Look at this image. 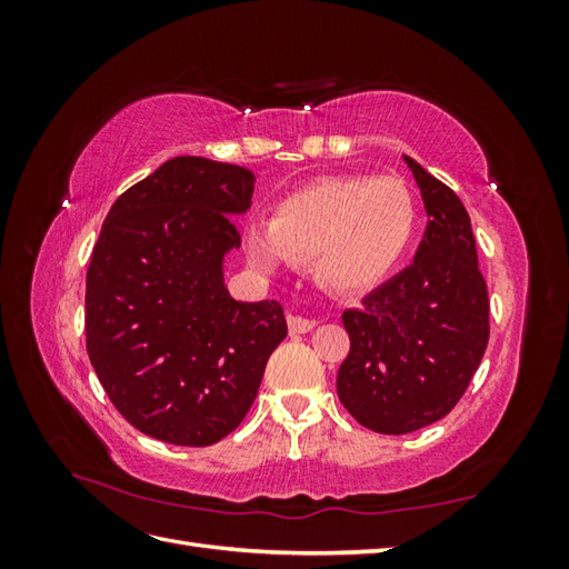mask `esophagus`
I'll return each mask as SVG.
<instances>
[{
    "mask_svg": "<svg viewBox=\"0 0 569 569\" xmlns=\"http://www.w3.org/2000/svg\"><path fill=\"white\" fill-rule=\"evenodd\" d=\"M316 325H318V322L311 320V318L289 316V332H291V335H306V332H311Z\"/></svg>",
    "mask_w": 569,
    "mask_h": 569,
    "instance_id": "obj_1",
    "label": "esophagus"
}]
</instances>
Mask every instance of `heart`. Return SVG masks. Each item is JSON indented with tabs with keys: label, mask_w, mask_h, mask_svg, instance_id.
Segmentation results:
<instances>
[{
	"label": "heart",
	"mask_w": 569,
	"mask_h": 569,
	"mask_svg": "<svg viewBox=\"0 0 569 569\" xmlns=\"http://www.w3.org/2000/svg\"><path fill=\"white\" fill-rule=\"evenodd\" d=\"M418 226V206L403 180L322 178L287 197L268 228L249 234L258 266L311 258L316 280L337 295H360L399 266Z\"/></svg>",
	"instance_id": "b5f03b06"
}]
</instances>
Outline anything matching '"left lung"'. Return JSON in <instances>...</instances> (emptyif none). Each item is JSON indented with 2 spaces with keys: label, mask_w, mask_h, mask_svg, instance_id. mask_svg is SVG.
<instances>
[{
  "label": "left lung",
  "mask_w": 569,
  "mask_h": 569,
  "mask_svg": "<svg viewBox=\"0 0 569 569\" xmlns=\"http://www.w3.org/2000/svg\"><path fill=\"white\" fill-rule=\"evenodd\" d=\"M403 159L427 211L416 261L341 316L351 349L337 372L339 401L380 435H408L449 416L489 343L470 216L451 187Z\"/></svg>",
  "instance_id": "8db88e82"
}]
</instances>
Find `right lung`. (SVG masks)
<instances>
[{
    "instance_id": "right-lung-1",
    "label": "right lung",
    "mask_w": 569,
    "mask_h": 569,
    "mask_svg": "<svg viewBox=\"0 0 569 569\" xmlns=\"http://www.w3.org/2000/svg\"><path fill=\"white\" fill-rule=\"evenodd\" d=\"M253 173L176 157L116 199L88 268L84 335L111 403L134 429L211 446L249 412L287 337L278 301L242 303L222 282Z\"/></svg>"
}]
</instances>
